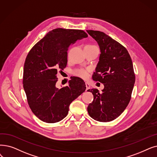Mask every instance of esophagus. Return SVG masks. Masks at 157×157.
<instances>
[{
	"label": "esophagus",
	"instance_id": "obj_1",
	"mask_svg": "<svg viewBox=\"0 0 157 157\" xmlns=\"http://www.w3.org/2000/svg\"><path fill=\"white\" fill-rule=\"evenodd\" d=\"M85 85H86V90H88L90 88V86L89 83H87V82H85Z\"/></svg>",
	"mask_w": 157,
	"mask_h": 157
}]
</instances>
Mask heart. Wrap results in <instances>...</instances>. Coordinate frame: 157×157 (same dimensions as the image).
Here are the masks:
<instances>
[{"mask_svg": "<svg viewBox=\"0 0 157 157\" xmlns=\"http://www.w3.org/2000/svg\"><path fill=\"white\" fill-rule=\"evenodd\" d=\"M75 74L83 79H86L88 77L89 73H88V70L81 69L78 70L76 72H75Z\"/></svg>", "mask_w": 157, "mask_h": 157, "instance_id": "1", "label": "heart"}]
</instances>
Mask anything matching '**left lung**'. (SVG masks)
I'll return each instance as SVG.
<instances>
[{
    "label": "left lung",
    "mask_w": 157,
    "mask_h": 157,
    "mask_svg": "<svg viewBox=\"0 0 157 157\" xmlns=\"http://www.w3.org/2000/svg\"><path fill=\"white\" fill-rule=\"evenodd\" d=\"M101 50L92 78L105 86L100 92L92 88L94 100L88 106L90 116L99 122H110L124 112L131 99L135 81L132 60L125 47L99 31L87 30Z\"/></svg>",
    "instance_id": "8db88e82"
}]
</instances>
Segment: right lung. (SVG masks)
Returning a JSON list of instances; mask_svg holds the SVG:
<instances>
[{
    "mask_svg": "<svg viewBox=\"0 0 157 157\" xmlns=\"http://www.w3.org/2000/svg\"><path fill=\"white\" fill-rule=\"evenodd\" d=\"M88 36L83 30L57 28L49 31L34 45L27 55L23 86L33 113L47 123L63 119L72 102L84 92L85 83L74 77L69 85L56 87V74L67 63V51L71 44Z\"/></svg>",
    "mask_w": 157,
    "mask_h": 157,
    "instance_id": "add662e5",
    "label": "right lung"
}]
</instances>
